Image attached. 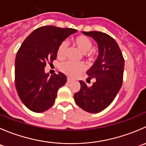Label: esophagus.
<instances>
[{"label": "esophagus", "instance_id": "esophagus-1", "mask_svg": "<svg viewBox=\"0 0 146 146\" xmlns=\"http://www.w3.org/2000/svg\"><path fill=\"white\" fill-rule=\"evenodd\" d=\"M72 81H73V80H72V79H70V78H67V82H70Z\"/></svg>", "mask_w": 146, "mask_h": 146}]
</instances>
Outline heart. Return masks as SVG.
Returning <instances> with one entry per match:
<instances>
[{
    "mask_svg": "<svg viewBox=\"0 0 146 146\" xmlns=\"http://www.w3.org/2000/svg\"><path fill=\"white\" fill-rule=\"evenodd\" d=\"M73 43L80 51L88 57L91 56L90 51L93 46L92 41L85 35H80L73 39ZM68 44L66 42L60 44L57 48L56 55L58 59H64L67 51ZM85 69V65L83 63H73L71 61H66L61 65L60 70L68 76L74 78L82 73Z\"/></svg>",
    "mask_w": 146,
    "mask_h": 146,
    "instance_id": "obj_1",
    "label": "heart"
}]
</instances>
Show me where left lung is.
Segmentation results:
<instances>
[{
	"instance_id": "1",
	"label": "left lung",
	"mask_w": 146,
	"mask_h": 146,
	"mask_svg": "<svg viewBox=\"0 0 146 146\" xmlns=\"http://www.w3.org/2000/svg\"><path fill=\"white\" fill-rule=\"evenodd\" d=\"M93 38L98 45L99 55L87 71L88 79L96 81L88 87L80 80V89L75 93L78 106L90 113H98L107 108L117 96L123 82L124 58L118 44L111 36L98 31L82 32Z\"/></svg>"
}]
</instances>
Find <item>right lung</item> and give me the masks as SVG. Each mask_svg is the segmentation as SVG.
<instances>
[{
  "instance_id": "1",
  "label": "right lung",
  "mask_w": 146,
  "mask_h": 146,
  "mask_svg": "<svg viewBox=\"0 0 146 146\" xmlns=\"http://www.w3.org/2000/svg\"><path fill=\"white\" fill-rule=\"evenodd\" d=\"M77 29L47 25L34 30L25 39L15 58V82L23 104L34 112L46 111L55 102L67 78L58 72L49 77L44 68L56 59L58 46Z\"/></svg>"
}]
</instances>
